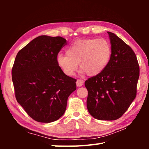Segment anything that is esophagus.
<instances>
[{"instance_id": "esophagus-1", "label": "esophagus", "mask_w": 149, "mask_h": 149, "mask_svg": "<svg viewBox=\"0 0 149 149\" xmlns=\"http://www.w3.org/2000/svg\"><path fill=\"white\" fill-rule=\"evenodd\" d=\"M83 84H84V81L83 80L78 79L76 81V85H77V86H78V87L82 86L83 85Z\"/></svg>"}]
</instances>
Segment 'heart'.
I'll return each instance as SVG.
<instances>
[{
	"label": "heart",
	"mask_w": 149,
	"mask_h": 149,
	"mask_svg": "<svg viewBox=\"0 0 149 149\" xmlns=\"http://www.w3.org/2000/svg\"><path fill=\"white\" fill-rule=\"evenodd\" d=\"M111 48L104 39H82L75 41L66 50V54H59L56 61L59 67L68 76H72L78 64L82 74L96 76L108 65Z\"/></svg>",
	"instance_id": "heart-1"
}]
</instances>
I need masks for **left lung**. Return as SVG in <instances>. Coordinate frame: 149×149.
<instances>
[{"label": "left lung", "mask_w": 149, "mask_h": 149, "mask_svg": "<svg viewBox=\"0 0 149 149\" xmlns=\"http://www.w3.org/2000/svg\"><path fill=\"white\" fill-rule=\"evenodd\" d=\"M107 33L112 52L109 64L84 84L90 115L98 120H115L123 115L136 96L140 68L131 47L116 34Z\"/></svg>", "instance_id": "1"}]
</instances>
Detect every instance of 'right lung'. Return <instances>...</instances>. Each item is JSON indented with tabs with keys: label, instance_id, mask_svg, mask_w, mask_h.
<instances>
[{
	"label": "right lung",
	"instance_id": "1",
	"mask_svg": "<svg viewBox=\"0 0 149 149\" xmlns=\"http://www.w3.org/2000/svg\"><path fill=\"white\" fill-rule=\"evenodd\" d=\"M66 44L62 37L40 36L17 54L11 74L15 97L30 117L50 123L65 113L76 79L65 74L56 58Z\"/></svg>",
	"mask_w": 149,
	"mask_h": 149
}]
</instances>
